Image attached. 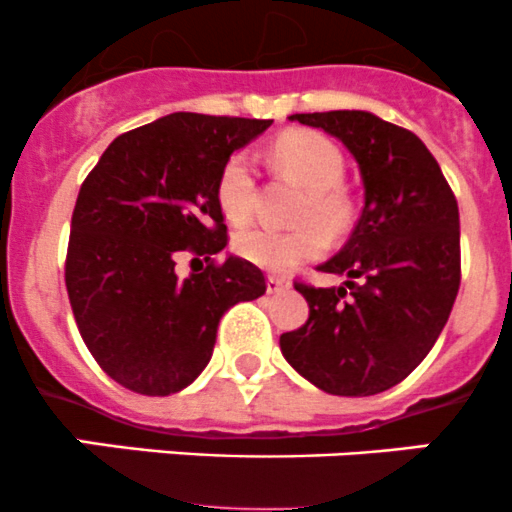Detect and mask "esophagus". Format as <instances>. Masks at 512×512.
Here are the masks:
<instances>
[{
  "instance_id": "34e87169",
  "label": "esophagus",
  "mask_w": 512,
  "mask_h": 512,
  "mask_svg": "<svg viewBox=\"0 0 512 512\" xmlns=\"http://www.w3.org/2000/svg\"><path fill=\"white\" fill-rule=\"evenodd\" d=\"M289 287H292V282L285 280V277H280V275L267 277V292H270V294L282 292V289H289Z\"/></svg>"
}]
</instances>
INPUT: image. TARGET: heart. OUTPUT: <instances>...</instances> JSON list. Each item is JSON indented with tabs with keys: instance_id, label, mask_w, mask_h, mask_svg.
Returning a JSON list of instances; mask_svg holds the SVG:
<instances>
[{
	"instance_id": "heart-1",
	"label": "heart",
	"mask_w": 512,
	"mask_h": 512,
	"mask_svg": "<svg viewBox=\"0 0 512 512\" xmlns=\"http://www.w3.org/2000/svg\"><path fill=\"white\" fill-rule=\"evenodd\" d=\"M272 163L304 185V198L294 220L302 225L292 230L275 227H245L235 235L237 255L252 265L272 272H289L302 262L322 255L332 232L349 223V200L339 188L344 158L327 136L317 131H285L272 141ZM218 203L227 220L245 223L255 208V170L242 153L227 158L218 178ZM322 222L325 226L318 225Z\"/></svg>"
}]
</instances>
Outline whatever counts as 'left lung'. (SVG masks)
<instances>
[{
    "mask_svg": "<svg viewBox=\"0 0 512 512\" xmlns=\"http://www.w3.org/2000/svg\"><path fill=\"white\" fill-rule=\"evenodd\" d=\"M359 163L364 208L319 272L342 287L294 282L309 319L280 337L285 359L327 394L371 396L426 359L461 287V223L451 185L421 138L366 111L294 113Z\"/></svg>",
    "mask_w": 512,
    "mask_h": 512,
    "instance_id": "8db88e82",
    "label": "left lung"
}]
</instances>
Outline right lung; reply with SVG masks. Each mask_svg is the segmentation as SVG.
Returning <instances> with one entry per match:
<instances>
[{
    "instance_id": "obj_1",
    "label": "right lung",
    "mask_w": 512,
    "mask_h": 512,
    "mask_svg": "<svg viewBox=\"0 0 512 512\" xmlns=\"http://www.w3.org/2000/svg\"><path fill=\"white\" fill-rule=\"evenodd\" d=\"M272 121L170 113L121 133L86 175L71 215L66 292L103 371L143 396L198 379L220 317L265 294V275L227 245L218 178L227 158ZM183 251L209 265L180 278ZM192 266V263H191Z\"/></svg>"
}]
</instances>
